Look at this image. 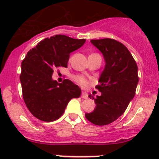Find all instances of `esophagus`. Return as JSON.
I'll list each match as a JSON object with an SVG mask.
<instances>
[{"mask_svg": "<svg viewBox=\"0 0 159 159\" xmlns=\"http://www.w3.org/2000/svg\"><path fill=\"white\" fill-rule=\"evenodd\" d=\"M81 97L83 99H87L89 97V94L86 92H82L81 93Z\"/></svg>", "mask_w": 159, "mask_h": 159, "instance_id": "34e87169", "label": "esophagus"}]
</instances>
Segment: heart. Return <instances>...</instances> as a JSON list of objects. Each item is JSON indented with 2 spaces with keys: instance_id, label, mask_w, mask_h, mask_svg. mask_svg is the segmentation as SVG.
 Returning a JSON list of instances; mask_svg holds the SVG:
<instances>
[{
  "instance_id": "heart-1",
  "label": "heart",
  "mask_w": 159,
  "mask_h": 159,
  "mask_svg": "<svg viewBox=\"0 0 159 159\" xmlns=\"http://www.w3.org/2000/svg\"><path fill=\"white\" fill-rule=\"evenodd\" d=\"M74 79L75 80V81H76V82H78L79 85H81V86H86L87 84H88L87 79L84 76L78 75V76L74 77Z\"/></svg>"
}]
</instances>
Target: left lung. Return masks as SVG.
Masks as SVG:
<instances>
[{"label":"left lung","mask_w":159,"mask_h":159,"mask_svg":"<svg viewBox=\"0 0 159 159\" xmlns=\"http://www.w3.org/2000/svg\"><path fill=\"white\" fill-rule=\"evenodd\" d=\"M90 42L101 52L105 66L97 85L101 95L96 98L89 95L94 99L96 107L85 116L93 124L107 125L124 113L135 97L139 82L138 66L121 43L111 39H92Z\"/></svg>","instance_id":"1"}]
</instances>
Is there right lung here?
Wrapping results in <instances>:
<instances>
[{"label":"right lung","mask_w":159,"mask_h":159,"mask_svg":"<svg viewBox=\"0 0 159 159\" xmlns=\"http://www.w3.org/2000/svg\"><path fill=\"white\" fill-rule=\"evenodd\" d=\"M85 39L56 35L40 41L28 52L21 64L20 76L24 101L31 113L40 120L51 122L63 114L72 98L81 90L68 79L53 80L55 68L67 67L70 54L82 47Z\"/></svg>","instance_id":"add662e5"}]
</instances>
